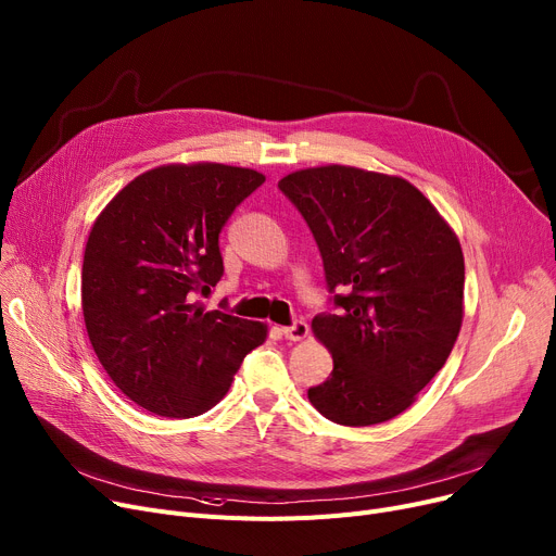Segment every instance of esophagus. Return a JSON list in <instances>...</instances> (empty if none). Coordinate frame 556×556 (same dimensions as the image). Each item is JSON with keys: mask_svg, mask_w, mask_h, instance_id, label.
<instances>
[{"mask_svg": "<svg viewBox=\"0 0 556 556\" xmlns=\"http://www.w3.org/2000/svg\"><path fill=\"white\" fill-rule=\"evenodd\" d=\"M281 336H283L286 340L300 342V340H304V338L308 336V325H306V323H295V325H290V327H283V329H281Z\"/></svg>", "mask_w": 556, "mask_h": 556, "instance_id": "obj_1", "label": "esophagus"}]
</instances>
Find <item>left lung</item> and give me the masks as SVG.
Listing matches in <instances>:
<instances>
[{"instance_id":"obj_1","label":"left lung","mask_w":556,"mask_h":556,"mask_svg":"<svg viewBox=\"0 0 556 556\" xmlns=\"http://www.w3.org/2000/svg\"><path fill=\"white\" fill-rule=\"evenodd\" d=\"M279 189L308 223L338 315L313 317L333 371L308 390L340 426L407 410L451 356L464 317V254L434 204L399 175L327 164Z\"/></svg>"}]
</instances>
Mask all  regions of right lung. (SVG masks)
Here are the masks:
<instances>
[{
	"label": "right lung",
	"mask_w": 556,
	"mask_h": 556,
	"mask_svg": "<svg viewBox=\"0 0 556 556\" xmlns=\"http://www.w3.org/2000/svg\"><path fill=\"white\" fill-rule=\"evenodd\" d=\"M266 175L216 162L164 164L116 193L87 237L80 300L103 369L130 401L189 419L227 394L268 325L195 300L223 277L220 229Z\"/></svg>",
	"instance_id": "1"
}]
</instances>
